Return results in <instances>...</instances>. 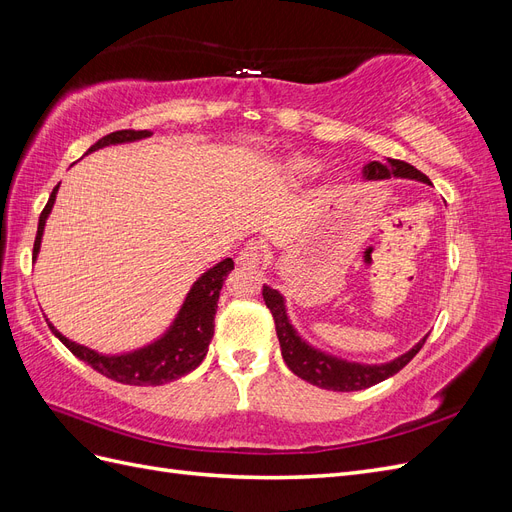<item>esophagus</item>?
<instances>
[{"label":"esophagus","mask_w":512,"mask_h":512,"mask_svg":"<svg viewBox=\"0 0 512 512\" xmlns=\"http://www.w3.org/2000/svg\"><path fill=\"white\" fill-rule=\"evenodd\" d=\"M262 256H265L262 254V245L258 241H250V243H245L241 247V252L237 254V265L256 269V267H260Z\"/></svg>","instance_id":"1"}]
</instances>
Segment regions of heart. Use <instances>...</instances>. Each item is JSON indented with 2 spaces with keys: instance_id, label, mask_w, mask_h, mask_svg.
<instances>
[{
  "instance_id": "1",
  "label": "heart",
  "mask_w": 512,
  "mask_h": 512,
  "mask_svg": "<svg viewBox=\"0 0 512 512\" xmlns=\"http://www.w3.org/2000/svg\"><path fill=\"white\" fill-rule=\"evenodd\" d=\"M309 168H312V162L303 158H292L286 162V170L292 177H303L305 173H309Z\"/></svg>"
}]
</instances>
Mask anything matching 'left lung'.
<instances>
[{
  "mask_svg": "<svg viewBox=\"0 0 512 512\" xmlns=\"http://www.w3.org/2000/svg\"><path fill=\"white\" fill-rule=\"evenodd\" d=\"M365 177L367 179H391V177H406L416 179L423 183H431L421 170H416L412 164L404 160H386V162H369L365 166ZM262 299H265L269 312L275 320V333L280 339L282 356L292 374H297L305 382L320 386V389L327 391H339V393H350V391H361L369 389L386 378L395 376L399 369H404L416 352L423 348L425 339L418 342L410 352L401 354L399 359L384 363V365H359V363H346L342 359H335V356L324 354L312 346H307L303 339L292 329L286 316V305L284 297L277 290L262 286Z\"/></svg>",
  "mask_w": 512,
  "mask_h": 512,
  "instance_id": "1",
  "label": "left lung"
}]
</instances>
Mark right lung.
Wrapping results in <instances>:
<instances>
[{
  "instance_id": "1",
  "label": "right lung",
  "mask_w": 512,
  "mask_h": 512,
  "mask_svg": "<svg viewBox=\"0 0 512 512\" xmlns=\"http://www.w3.org/2000/svg\"><path fill=\"white\" fill-rule=\"evenodd\" d=\"M147 136H151L149 130L111 132L104 138H100L96 145H91L87 153L102 149L106 145L130 143ZM57 190L59 185H55L49 203H46V207L40 213L38 232L34 241V260L40 252L42 230H44L46 218H49V213L53 209ZM232 269H235V262H232V258H226L218 262L213 269H209L207 273L200 275L194 282L192 290L188 292V297H185L181 312L175 318L173 327L168 329V333L162 339H158L156 344H149L147 348H141L130 354L104 356L81 344L70 342V339L61 335L51 322L49 327L55 333V337H59V342L64 344L76 359L85 361L89 367H94L98 374L111 378L115 382L132 384V386H156L164 382H173L185 374H190L192 369H196L200 363H203L209 342L213 337V320H215V312H218L220 290L226 275Z\"/></svg>"
}]
</instances>
